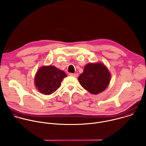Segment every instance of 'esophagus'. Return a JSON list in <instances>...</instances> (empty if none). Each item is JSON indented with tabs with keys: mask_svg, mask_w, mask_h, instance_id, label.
Returning a JSON list of instances; mask_svg holds the SVG:
<instances>
[{
	"mask_svg": "<svg viewBox=\"0 0 146 146\" xmlns=\"http://www.w3.org/2000/svg\"><path fill=\"white\" fill-rule=\"evenodd\" d=\"M69 75L72 77H77L78 76V74L77 73H70Z\"/></svg>",
	"mask_w": 146,
	"mask_h": 146,
	"instance_id": "1",
	"label": "esophagus"
}]
</instances>
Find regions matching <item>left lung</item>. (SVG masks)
<instances>
[{"label":"left lung","instance_id":"left-lung-1","mask_svg":"<svg viewBox=\"0 0 146 146\" xmlns=\"http://www.w3.org/2000/svg\"><path fill=\"white\" fill-rule=\"evenodd\" d=\"M110 73L102 63H90L84 67L78 78L81 86L92 94H98L109 86Z\"/></svg>","mask_w":146,"mask_h":146}]
</instances>
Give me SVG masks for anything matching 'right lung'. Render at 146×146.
<instances>
[{
    "mask_svg": "<svg viewBox=\"0 0 146 146\" xmlns=\"http://www.w3.org/2000/svg\"><path fill=\"white\" fill-rule=\"evenodd\" d=\"M66 76L65 72L55 66H41L35 77V86L40 93L50 95L59 88L62 81Z\"/></svg>",
    "mask_w": 146,
    "mask_h": 146,
    "instance_id": "right-lung-1",
    "label": "right lung"
}]
</instances>
